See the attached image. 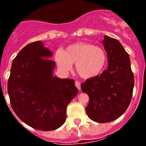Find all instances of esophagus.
Here are the masks:
<instances>
[{"label": "esophagus", "instance_id": "34e87169", "mask_svg": "<svg viewBox=\"0 0 146 146\" xmlns=\"http://www.w3.org/2000/svg\"><path fill=\"white\" fill-rule=\"evenodd\" d=\"M75 86L78 88V90H80L81 86H80V83L79 81H75Z\"/></svg>", "mask_w": 146, "mask_h": 146}]
</instances>
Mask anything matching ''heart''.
<instances>
[{"instance_id":"1","label":"heart","mask_w":146,"mask_h":146,"mask_svg":"<svg viewBox=\"0 0 146 146\" xmlns=\"http://www.w3.org/2000/svg\"><path fill=\"white\" fill-rule=\"evenodd\" d=\"M55 60L58 66L64 72L75 65L77 74L83 79L99 75L106 65V52L102 47L88 42H77L69 45L63 52H56Z\"/></svg>"}]
</instances>
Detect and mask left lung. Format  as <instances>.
Here are the masks:
<instances>
[{
  "label": "left lung",
  "mask_w": 146,
  "mask_h": 146,
  "mask_svg": "<svg viewBox=\"0 0 146 146\" xmlns=\"http://www.w3.org/2000/svg\"><path fill=\"white\" fill-rule=\"evenodd\" d=\"M102 44L108 55V69L81 84L82 91L89 96L88 116L97 123L110 122L122 115L134 88L129 54L115 38L104 36Z\"/></svg>",
  "instance_id": "left-lung-1"
}]
</instances>
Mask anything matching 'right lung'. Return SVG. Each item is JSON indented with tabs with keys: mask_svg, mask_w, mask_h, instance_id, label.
Wrapping results in <instances>:
<instances>
[{
	"mask_svg": "<svg viewBox=\"0 0 146 146\" xmlns=\"http://www.w3.org/2000/svg\"><path fill=\"white\" fill-rule=\"evenodd\" d=\"M52 52L41 41L23 47L11 64L8 94L22 121L36 129L52 131L64 124L66 108L78 93L73 79L53 75Z\"/></svg>",
	"mask_w": 146,
	"mask_h": 146,
	"instance_id": "obj_1",
	"label": "right lung"
}]
</instances>
